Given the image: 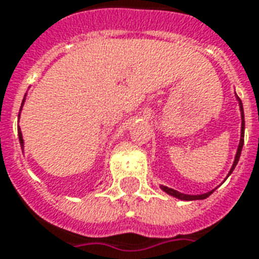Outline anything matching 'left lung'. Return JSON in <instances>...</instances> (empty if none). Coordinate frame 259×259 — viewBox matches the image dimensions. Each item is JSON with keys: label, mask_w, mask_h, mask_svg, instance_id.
<instances>
[{"label": "left lung", "mask_w": 259, "mask_h": 259, "mask_svg": "<svg viewBox=\"0 0 259 259\" xmlns=\"http://www.w3.org/2000/svg\"><path fill=\"white\" fill-rule=\"evenodd\" d=\"M240 104V110H242V139H240V144H239V148H237V154H236V158H235V162H233V166L231 168V173L233 171V168L236 167L237 162H239V158H240V154H242V148H243V143H244V114H243V104L242 101L239 103ZM229 173V174H231ZM162 189H163L164 192H167L168 195H171L174 198H178V199H183V200H198V199H206L207 196H210L212 193L211 192H207V193H203V195H195V196H191V195H184V193H180L178 191H174L171 188H167V187H163L162 185Z\"/></svg>", "instance_id": "1"}]
</instances>
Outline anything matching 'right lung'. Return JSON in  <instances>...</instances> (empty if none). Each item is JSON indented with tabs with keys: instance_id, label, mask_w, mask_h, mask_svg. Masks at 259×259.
<instances>
[{
	"instance_id": "1",
	"label": "right lung",
	"mask_w": 259,
	"mask_h": 259,
	"mask_svg": "<svg viewBox=\"0 0 259 259\" xmlns=\"http://www.w3.org/2000/svg\"><path fill=\"white\" fill-rule=\"evenodd\" d=\"M24 101V100H23ZM20 115V114H19ZM17 133H19V140H20V145H22V149H23V137H22V132H20V127H19V132H17Z\"/></svg>"
}]
</instances>
